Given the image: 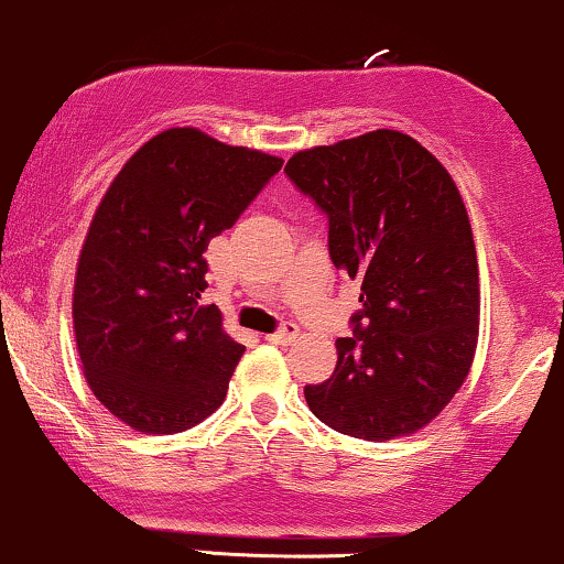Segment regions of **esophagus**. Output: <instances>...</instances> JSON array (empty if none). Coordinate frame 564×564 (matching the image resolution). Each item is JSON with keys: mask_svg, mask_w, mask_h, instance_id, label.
Here are the masks:
<instances>
[{"mask_svg": "<svg viewBox=\"0 0 564 564\" xmlns=\"http://www.w3.org/2000/svg\"><path fill=\"white\" fill-rule=\"evenodd\" d=\"M295 337H297V324L284 322L282 327L276 329V333L267 335V340H269V343H276V346H290V343H293Z\"/></svg>", "mask_w": 564, "mask_h": 564, "instance_id": "esophagus-1", "label": "esophagus"}]
</instances>
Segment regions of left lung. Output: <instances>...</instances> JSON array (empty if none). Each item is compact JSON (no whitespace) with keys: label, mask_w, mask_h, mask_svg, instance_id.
Returning <instances> with one entry per match:
<instances>
[{"label":"left lung","mask_w":564,"mask_h":564,"mask_svg":"<svg viewBox=\"0 0 564 564\" xmlns=\"http://www.w3.org/2000/svg\"><path fill=\"white\" fill-rule=\"evenodd\" d=\"M284 174L329 221L335 269L361 282L337 367L308 409L364 441L412 435L467 380L478 346L473 227L452 174L393 129L301 150Z\"/></svg>","instance_id":"left-lung-1"}]
</instances>
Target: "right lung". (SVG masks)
<instances>
[{
	"mask_svg": "<svg viewBox=\"0 0 564 564\" xmlns=\"http://www.w3.org/2000/svg\"><path fill=\"white\" fill-rule=\"evenodd\" d=\"M282 169L200 129L144 142L105 192L78 256L73 333L91 393L148 435L195 427L227 399L245 346L200 306L205 250Z\"/></svg>",
	"mask_w": 564,
	"mask_h": 564,
	"instance_id": "obj_1",
	"label": "right lung"
}]
</instances>
